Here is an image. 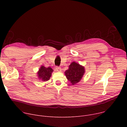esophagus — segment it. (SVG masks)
I'll use <instances>...</instances> for the list:
<instances>
[{
  "mask_svg": "<svg viewBox=\"0 0 127 127\" xmlns=\"http://www.w3.org/2000/svg\"><path fill=\"white\" fill-rule=\"evenodd\" d=\"M56 70L58 71V72H61V68H60V67H59V66H56Z\"/></svg>",
  "mask_w": 127,
  "mask_h": 127,
  "instance_id": "esophagus-1",
  "label": "esophagus"
}]
</instances>
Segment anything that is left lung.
Returning a JSON list of instances; mask_svg holds the SVG:
<instances>
[{"instance_id": "left-lung-1", "label": "left lung", "mask_w": 127, "mask_h": 127, "mask_svg": "<svg viewBox=\"0 0 127 127\" xmlns=\"http://www.w3.org/2000/svg\"><path fill=\"white\" fill-rule=\"evenodd\" d=\"M84 72V67L73 62L69 66V69L66 70L65 74L67 79L74 85L80 81Z\"/></svg>"}]
</instances>
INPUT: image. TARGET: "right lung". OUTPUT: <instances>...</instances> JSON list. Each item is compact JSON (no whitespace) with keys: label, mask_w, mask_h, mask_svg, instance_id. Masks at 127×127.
Returning a JSON list of instances; mask_svg holds the SVG:
<instances>
[{"label":"right lung","mask_w":127,"mask_h":127,"mask_svg":"<svg viewBox=\"0 0 127 127\" xmlns=\"http://www.w3.org/2000/svg\"><path fill=\"white\" fill-rule=\"evenodd\" d=\"M53 71V70L51 67L46 68L44 66H42L38 72V77L42 81H48L51 76Z\"/></svg>","instance_id":"add662e5"}]
</instances>
